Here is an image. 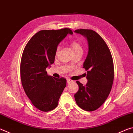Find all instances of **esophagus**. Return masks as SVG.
<instances>
[{
  "label": "esophagus",
  "mask_w": 133,
  "mask_h": 133,
  "mask_svg": "<svg viewBox=\"0 0 133 133\" xmlns=\"http://www.w3.org/2000/svg\"><path fill=\"white\" fill-rule=\"evenodd\" d=\"M72 82H73V81H72L70 79H69V78H67V84H69V83H71Z\"/></svg>",
  "instance_id": "34e87169"
}]
</instances>
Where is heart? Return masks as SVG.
Instances as JSON below:
<instances>
[{
    "mask_svg": "<svg viewBox=\"0 0 133 133\" xmlns=\"http://www.w3.org/2000/svg\"><path fill=\"white\" fill-rule=\"evenodd\" d=\"M70 47L73 53L77 52V51H83L82 46L78 41L74 40L70 43ZM58 51V48L57 49V53Z\"/></svg>",
    "mask_w": 133,
    "mask_h": 133,
    "instance_id": "1",
    "label": "heart"
}]
</instances>
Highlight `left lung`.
Segmentation results:
<instances>
[{"label": "left lung", "instance_id": "8db88e82", "mask_svg": "<svg viewBox=\"0 0 133 133\" xmlns=\"http://www.w3.org/2000/svg\"><path fill=\"white\" fill-rule=\"evenodd\" d=\"M75 32L86 38L88 43V54L83 67L87 71L88 81L84 86L76 82L79 89L75 94V98L81 109L94 111L104 103L111 90L114 80L111 54L104 40L96 31L78 29Z\"/></svg>", "mask_w": 133, "mask_h": 133}]
</instances>
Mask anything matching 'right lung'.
Here are the masks:
<instances>
[{"mask_svg": "<svg viewBox=\"0 0 133 133\" xmlns=\"http://www.w3.org/2000/svg\"><path fill=\"white\" fill-rule=\"evenodd\" d=\"M67 34L69 28L38 31L27 43L22 56V84L31 102L43 111H51L57 106L58 100L66 86L64 78L49 76L48 67L55 62L58 44Z\"/></svg>", "mask_w": 133, "mask_h": 133, "instance_id": "obj_1", "label": "right lung"}]
</instances>
